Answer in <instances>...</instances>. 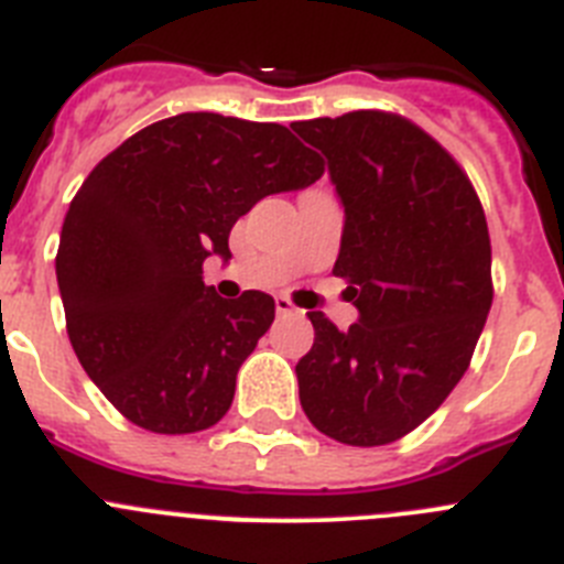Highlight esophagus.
I'll list each match as a JSON object with an SVG mask.
<instances>
[{"label": "esophagus", "mask_w": 564, "mask_h": 564, "mask_svg": "<svg viewBox=\"0 0 564 564\" xmlns=\"http://www.w3.org/2000/svg\"><path fill=\"white\" fill-rule=\"evenodd\" d=\"M276 313L279 316H296V313H302V311H299V307L293 305L288 296H276Z\"/></svg>", "instance_id": "1"}]
</instances>
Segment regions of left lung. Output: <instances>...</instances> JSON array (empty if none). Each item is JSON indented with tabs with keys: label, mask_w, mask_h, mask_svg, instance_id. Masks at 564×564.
<instances>
[{
	"label": "left lung",
	"mask_w": 564,
	"mask_h": 564,
	"mask_svg": "<svg viewBox=\"0 0 564 564\" xmlns=\"http://www.w3.org/2000/svg\"><path fill=\"white\" fill-rule=\"evenodd\" d=\"M327 158L344 206L333 273L358 322L316 330L296 364L299 401L347 446L410 435L468 370L491 311V239L475 186L432 134L395 112L356 109L291 123Z\"/></svg>",
	"instance_id": "obj_1"
}]
</instances>
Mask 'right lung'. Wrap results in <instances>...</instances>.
I'll return each instance as SVG.
<instances>
[{"mask_svg": "<svg viewBox=\"0 0 564 564\" xmlns=\"http://www.w3.org/2000/svg\"><path fill=\"white\" fill-rule=\"evenodd\" d=\"M288 127L183 112L109 152L64 217L56 253L67 336L84 372L141 430L188 435L228 412L237 372L273 322V299H220L212 253L262 197L322 177Z\"/></svg>", "mask_w": 564, "mask_h": 564, "instance_id": "add662e5", "label": "right lung"}]
</instances>
